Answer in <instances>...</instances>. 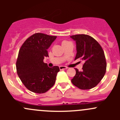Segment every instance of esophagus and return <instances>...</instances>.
<instances>
[{
  "label": "esophagus",
  "mask_w": 120,
  "mask_h": 120,
  "mask_svg": "<svg viewBox=\"0 0 120 120\" xmlns=\"http://www.w3.org/2000/svg\"><path fill=\"white\" fill-rule=\"evenodd\" d=\"M59 68H60V70H65V69H67L68 67H66V66H60V67H59Z\"/></svg>",
  "instance_id": "1"
}]
</instances>
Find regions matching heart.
<instances>
[{
	"label": "heart",
	"mask_w": 120,
	"mask_h": 120,
	"mask_svg": "<svg viewBox=\"0 0 120 120\" xmlns=\"http://www.w3.org/2000/svg\"><path fill=\"white\" fill-rule=\"evenodd\" d=\"M65 42H67V41H63V43H65Z\"/></svg>",
	"instance_id": "obj_1"
}]
</instances>
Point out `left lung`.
Instances as JSON below:
<instances>
[{
    "label": "left lung",
    "instance_id": "1",
    "mask_svg": "<svg viewBox=\"0 0 120 120\" xmlns=\"http://www.w3.org/2000/svg\"><path fill=\"white\" fill-rule=\"evenodd\" d=\"M70 38L76 43L75 60L79 58L84 61L81 71L75 68L76 74L71 82L81 89H92L100 82L106 73L107 64L103 50L97 41L88 35H75Z\"/></svg>",
    "mask_w": 120,
    "mask_h": 120
}]
</instances>
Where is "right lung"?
I'll return each instance as SVG.
<instances>
[{"label":"right lung","instance_id":"right-lung-1","mask_svg":"<svg viewBox=\"0 0 120 120\" xmlns=\"http://www.w3.org/2000/svg\"><path fill=\"white\" fill-rule=\"evenodd\" d=\"M56 38L42 33L35 34L24 42L19 50L17 72L23 84L32 92L45 93L55 83L59 67H49L43 63V59L49 57L48 49Z\"/></svg>","mask_w":120,"mask_h":120}]
</instances>
